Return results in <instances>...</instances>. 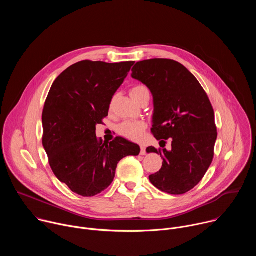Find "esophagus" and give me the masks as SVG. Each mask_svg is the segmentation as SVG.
<instances>
[{"label":"esophagus","instance_id":"34e87169","mask_svg":"<svg viewBox=\"0 0 256 256\" xmlns=\"http://www.w3.org/2000/svg\"><path fill=\"white\" fill-rule=\"evenodd\" d=\"M146 154H147V152H146V147L144 146H140V155L144 156Z\"/></svg>","mask_w":256,"mask_h":256}]
</instances>
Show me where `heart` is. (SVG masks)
Segmentation results:
<instances>
[{
    "label": "heart",
    "mask_w": 256,
    "mask_h": 256,
    "mask_svg": "<svg viewBox=\"0 0 256 256\" xmlns=\"http://www.w3.org/2000/svg\"><path fill=\"white\" fill-rule=\"evenodd\" d=\"M146 92H149L147 87L138 85L130 90V96L134 101H136ZM144 128L146 124L142 120H126L118 126V132L120 136L128 140H140L142 138Z\"/></svg>",
    "instance_id": "heart-1"
}]
</instances>
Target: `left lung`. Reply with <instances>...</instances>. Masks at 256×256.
Returning <instances> with one entry per match:
<instances>
[{
    "label": "left lung",
    "instance_id": "8db88e82",
    "mask_svg": "<svg viewBox=\"0 0 256 256\" xmlns=\"http://www.w3.org/2000/svg\"><path fill=\"white\" fill-rule=\"evenodd\" d=\"M132 77L153 95L152 132L161 142L171 138V150L147 148L163 159L159 172L149 176L151 184L169 194H184L202 179L212 158L216 140L214 109L192 72L167 58L138 62Z\"/></svg>",
    "mask_w": 256,
    "mask_h": 256
}]
</instances>
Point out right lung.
Returning a JSON list of instances; mask_svg holds the SVG:
<instances>
[{
    "mask_svg": "<svg viewBox=\"0 0 256 256\" xmlns=\"http://www.w3.org/2000/svg\"><path fill=\"white\" fill-rule=\"evenodd\" d=\"M134 62L82 60L54 80L42 112V144L56 178L72 192L94 196L112 184L118 162L140 154L122 136L103 142L96 126Z\"/></svg>",
    "mask_w": 256,
    "mask_h": 256,
    "instance_id": "obj_1",
    "label": "right lung"
}]
</instances>
